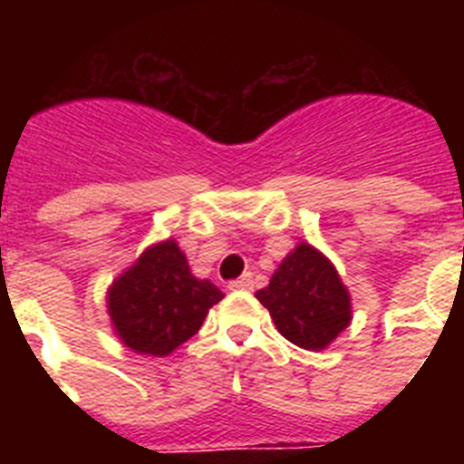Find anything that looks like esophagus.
Segmentation results:
<instances>
[{
  "instance_id": "obj_1",
  "label": "esophagus",
  "mask_w": 464,
  "mask_h": 464,
  "mask_svg": "<svg viewBox=\"0 0 464 464\" xmlns=\"http://www.w3.org/2000/svg\"><path fill=\"white\" fill-rule=\"evenodd\" d=\"M253 288V276L251 274H244L237 281H229V290H251Z\"/></svg>"
}]
</instances>
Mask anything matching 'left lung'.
<instances>
[{"mask_svg": "<svg viewBox=\"0 0 464 464\" xmlns=\"http://www.w3.org/2000/svg\"><path fill=\"white\" fill-rule=\"evenodd\" d=\"M256 297L283 337L306 351H323L351 323V295L334 265L311 244H297Z\"/></svg>", "mask_w": 464, "mask_h": 464, "instance_id": "8db88e82", "label": "left lung"}]
</instances>
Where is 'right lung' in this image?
I'll use <instances>...</instances> for the list:
<instances>
[{
	"mask_svg": "<svg viewBox=\"0 0 464 464\" xmlns=\"http://www.w3.org/2000/svg\"><path fill=\"white\" fill-rule=\"evenodd\" d=\"M223 299L211 281L192 276L174 239L160 241L111 283L106 309L118 339L141 355H169L202 327Z\"/></svg>",
	"mask_w": 464,
	"mask_h": 464,
	"instance_id": "right-lung-1",
	"label": "right lung"
}]
</instances>
